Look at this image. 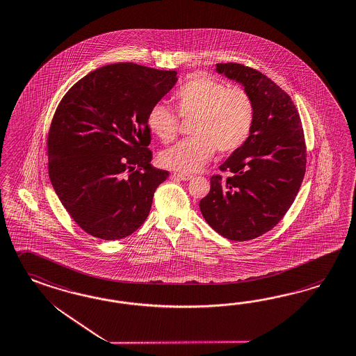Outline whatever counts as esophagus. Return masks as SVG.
<instances>
[{"mask_svg": "<svg viewBox=\"0 0 356 356\" xmlns=\"http://www.w3.org/2000/svg\"><path fill=\"white\" fill-rule=\"evenodd\" d=\"M173 177L174 178L181 179V181H190V179H192V175H188V174L174 173Z\"/></svg>", "mask_w": 356, "mask_h": 356, "instance_id": "34e87169", "label": "esophagus"}]
</instances>
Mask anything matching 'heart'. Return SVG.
Segmentation results:
<instances>
[{
	"instance_id": "heart-1",
	"label": "heart",
	"mask_w": 356,
	"mask_h": 356,
	"mask_svg": "<svg viewBox=\"0 0 356 356\" xmlns=\"http://www.w3.org/2000/svg\"><path fill=\"white\" fill-rule=\"evenodd\" d=\"M179 116L191 121V139L160 154L165 168L193 173L211 159L236 152L250 137L255 121L254 102L241 88H229L208 74H193L174 94ZM147 127L164 143L178 134L179 121L168 104L159 102L147 115Z\"/></svg>"
}]
</instances>
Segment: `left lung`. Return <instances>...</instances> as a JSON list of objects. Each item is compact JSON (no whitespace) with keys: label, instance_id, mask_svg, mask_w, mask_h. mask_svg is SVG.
<instances>
[{"label":"left lung","instance_id":"obj_1","mask_svg":"<svg viewBox=\"0 0 356 356\" xmlns=\"http://www.w3.org/2000/svg\"><path fill=\"white\" fill-rule=\"evenodd\" d=\"M216 71L252 97L254 128L219 166L231 177L210 178L201 214L219 235L246 241L275 227L300 191L306 172L303 129L291 97L264 73L237 63L217 64Z\"/></svg>","mask_w":356,"mask_h":356}]
</instances>
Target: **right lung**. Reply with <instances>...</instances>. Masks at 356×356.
<instances>
[{
  "label": "right lung",
  "instance_id": "right-lung-1",
  "mask_svg": "<svg viewBox=\"0 0 356 356\" xmlns=\"http://www.w3.org/2000/svg\"><path fill=\"white\" fill-rule=\"evenodd\" d=\"M178 81L177 71L108 64L76 82L47 138L49 177L73 220L92 236L119 240L143 225L169 177L151 166L147 115Z\"/></svg>",
  "mask_w": 356,
  "mask_h": 356
}]
</instances>
